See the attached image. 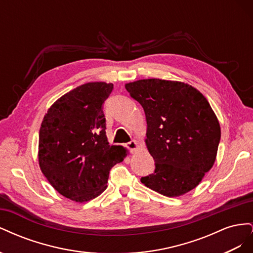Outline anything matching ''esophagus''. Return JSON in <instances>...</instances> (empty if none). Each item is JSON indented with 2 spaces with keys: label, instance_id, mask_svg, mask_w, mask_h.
Wrapping results in <instances>:
<instances>
[{
  "label": "esophagus",
  "instance_id": "1",
  "mask_svg": "<svg viewBox=\"0 0 253 253\" xmlns=\"http://www.w3.org/2000/svg\"><path fill=\"white\" fill-rule=\"evenodd\" d=\"M126 148H127L132 153H134V152H136L137 150H138L139 144H138V142H137L136 140H132V141L126 143Z\"/></svg>",
  "mask_w": 253,
  "mask_h": 253
}]
</instances>
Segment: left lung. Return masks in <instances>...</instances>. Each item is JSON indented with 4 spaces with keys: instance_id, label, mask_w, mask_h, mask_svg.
Masks as SVG:
<instances>
[{
    "instance_id": "8db88e82",
    "label": "left lung",
    "mask_w": 253,
    "mask_h": 253,
    "mask_svg": "<svg viewBox=\"0 0 253 253\" xmlns=\"http://www.w3.org/2000/svg\"><path fill=\"white\" fill-rule=\"evenodd\" d=\"M143 108L145 144L155 171L141 177L148 188L168 197L194 189L216 159L220 126L216 115L193 86L178 81L142 79L126 84Z\"/></svg>"
}]
</instances>
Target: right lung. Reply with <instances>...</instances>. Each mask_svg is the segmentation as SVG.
Returning <instances> with one entry per match:
<instances>
[{"instance_id":"add662e5","label":"right lung","mask_w":253,"mask_h":253,"mask_svg":"<svg viewBox=\"0 0 253 253\" xmlns=\"http://www.w3.org/2000/svg\"><path fill=\"white\" fill-rule=\"evenodd\" d=\"M112 83L88 82L53 103L39 132V165L58 192L84 203L106 189L112 167L126 156V149L110 145L102 104Z\"/></svg>"}]
</instances>
